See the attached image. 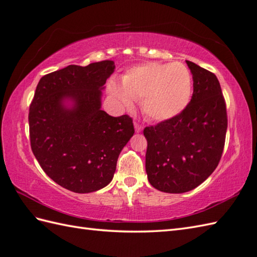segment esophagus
<instances>
[{
  "label": "esophagus",
  "instance_id": "esophagus-1",
  "mask_svg": "<svg viewBox=\"0 0 257 257\" xmlns=\"http://www.w3.org/2000/svg\"><path fill=\"white\" fill-rule=\"evenodd\" d=\"M134 127H135V132L136 133H141L142 131H143V125L138 123V122H134Z\"/></svg>",
  "mask_w": 257,
  "mask_h": 257
}]
</instances>
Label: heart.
I'll use <instances>...</instances> for the list:
<instances>
[{
	"instance_id": "heart-1",
	"label": "heart",
	"mask_w": 257,
	"mask_h": 257,
	"mask_svg": "<svg viewBox=\"0 0 257 257\" xmlns=\"http://www.w3.org/2000/svg\"><path fill=\"white\" fill-rule=\"evenodd\" d=\"M109 91L125 106L132 104V99L141 100L142 110L153 121H167L189 104L192 77L180 62L150 61L130 69L122 78V85L111 82Z\"/></svg>"
}]
</instances>
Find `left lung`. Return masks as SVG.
Segmentation results:
<instances>
[{
	"label": "left lung",
	"mask_w": 257,
	"mask_h": 257,
	"mask_svg": "<svg viewBox=\"0 0 257 257\" xmlns=\"http://www.w3.org/2000/svg\"><path fill=\"white\" fill-rule=\"evenodd\" d=\"M186 62L193 80L189 104L176 117L144 128L148 181L168 193L195 189L214 172L227 128L225 100L218 78L195 62Z\"/></svg>",
	"instance_id": "left-lung-1"
}]
</instances>
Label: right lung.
Masks as SVG:
<instances>
[{"label":"right lung","mask_w":257,"mask_h":257,"mask_svg":"<svg viewBox=\"0 0 257 257\" xmlns=\"http://www.w3.org/2000/svg\"><path fill=\"white\" fill-rule=\"evenodd\" d=\"M114 68L112 60L70 65L37 84L28 113L32 151L46 175L70 191L89 193L109 185L134 134L132 117L101 110V90Z\"/></svg>","instance_id":"right-lung-1"}]
</instances>
